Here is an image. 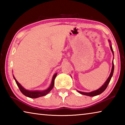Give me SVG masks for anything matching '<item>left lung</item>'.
<instances>
[{
  "label": "left lung",
  "instance_id": "obj_1",
  "mask_svg": "<svg viewBox=\"0 0 125 125\" xmlns=\"http://www.w3.org/2000/svg\"><path fill=\"white\" fill-rule=\"evenodd\" d=\"M109 42H110V41H109ZM110 48H111V50L112 52H113V53L114 54V51H113V48H112V46L111 45H110ZM114 62H113V67H112V69H111V73H110V75L109 77V78H107V79L105 83H104V84L101 86L100 88H99V89L96 90L95 91H94V92H90V93H84V92H79V91H78V92H79L80 94H83V95H87V96H96V95H99L102 93L106 89L107 85H108V84L109 83V82H110V80L111 79V77L113 75V73H114Z\"/></svg>",
  "mask_w": 125,
  "mask_h": 125
}]
</instances>
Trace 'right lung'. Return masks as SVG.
Masks as SVG:
<instances>
[{
  "label": "right lung",
  "mask_w": 125,
  "mask_h": 125,
  "mask_svg": "<svg viewBox=\"0 0 125 125\" xmlns=\"http://www.w3.org/2000/svg\"><path fill=\"white\" fill-rule=\"evenodd\" d=\"M57 74V73H56L53 75V77L52 83H51V85L49 87V88L47 89L46 90L42 91V92H40V91H29V90H26L25 89H24L21 85H20V83H19V82L17 81L14 76L13 77H14L15 80L17 85L18 86L19 88L20 92H21L22 94L24 95L29 97V98H39V97H40V96H43L46 95H47L48 93L52 89V88L54 86V79L56 77Z\"/></svg>",
  "instance_id": "right-lung-1"
}]
</instances>
